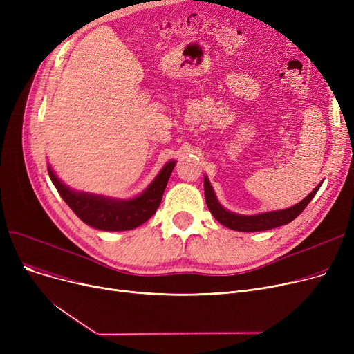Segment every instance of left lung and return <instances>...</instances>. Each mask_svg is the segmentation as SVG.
Here are the masks:
<instances>
[{
    "instance_id": "obj_1",
    "label": "left lung",
    "mask_w": 354,
    "mask_h": 354,
    "mask_svg": "<svg viewBox=\"0 0 354 354\" xmlns=\"http://www.w3.org/2000/svg\"><path fill=\"white\" fill-rule=\"evenodd\" d=\"M207 205L211 214L215 216V219L221 222L222 225H225L235 231H243V232L267 231V230L286 225L303 211L300 208L299 211H292L287 214L275 212V214H263V215H254V216H236L225 212L221 207L218 208L215 203H211V201H207Z\"/></svg>"
}]
</instances>
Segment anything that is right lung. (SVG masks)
I'll list each match as a JSON object with an SVG mask.
<instances>
[{
	"label": "right lung",
	"mask_w": 354,
	"mask_h": 354,
	"mask_svg": "<svg viewBox=\"0 0 354 354\" xmlns=\"http://www.w3.org/2000/svg\"><path fill=\"white\" fill-rule=\"evenodd\" d=\"M174 166L175 165H167L165 167V172L158 180L156 187L143 201L130 203L126 202L128 203L127 206L124 202H113L111 199H103L90 195L84 196L86 194H82L83 197L80 194L74 195L66 187H63L60 180H57V178L53 174L51 180L54 182L55 188L60 191L67 205L84 224L102 231H129L142 225L143 222H146L156 212L160 205L166 183L169 180V176L174 171ZM120 203H122V206L120 205ZM132 203H134L133 206L131 205Z\"/></svg>",
	"instance_id": "add662e5"
}]
</instances>
